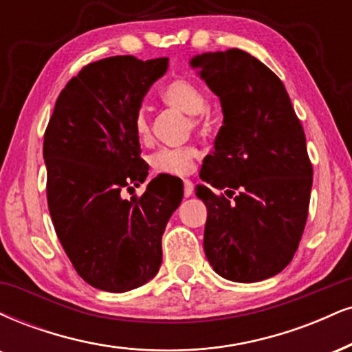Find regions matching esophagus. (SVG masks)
<instances>
[{"mask_svg": "<svg viewBox=\"0 0 352 352\" xmlns=\"http://www.w3.org/2000/svg\"><path fill=\"white\" fill-rule=\"evenodd\" d=\"M184 195L187 198L192 197V195H193V184H192V180H188V179L184 180Z\"/></svg>", "mask_w": 352, "mask_h": 352, "instance_id": "34e87169", "label": "esophagus"}]
</instances>
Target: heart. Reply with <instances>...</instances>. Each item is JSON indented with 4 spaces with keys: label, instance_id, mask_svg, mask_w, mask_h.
<instances>
[{
    "label": "heart",
    "instance_id": "heart-1",
    "mask_svg": "<svg viewBox=\"0 0 352 352\" xmlns=\"http://www.w3.org/2000/svg\"><path fill=\"white\" fill-rule=\"evenodd\" d=\"M162 100L167 107L190 114V126H193V128H198L201 124L203 116H205L206 108H208V101H206V96L201 88L187 78L172 80L162 90ZM133 126L139 141H149L152 124L146 107H139L135 109ZM197 157L198 151L193 146L160 147L159 151H155L151 155V165L154 170L162 173L187 175L193 170V164Z\"/></svg>",
    "mask_w": 352,
    "mask_h": 352
}]
</instances>
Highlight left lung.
<instances>
[{
    "mask_svg": "<svg viewBox=\"0 0 352 352\" xmlns=\"http://www.w3.org/2000/svg\"><path fill=\"white\" fill-rule=\"evenodd\" d=\"M198 69L223 108V126L198 185L205 201L206 259L232 282L282 272L302 239L313 167L302 122L280 78L239 49L197 55Z\"/></svg>",
    "mask_w": 352,
    "mask_h": 352,
    "instance_id": "1",
    "label": "left lung"
}]
</instances>
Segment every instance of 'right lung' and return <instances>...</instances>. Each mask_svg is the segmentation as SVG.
<instances>
[{
    "instance_id": "add662e5",
    "label": "right lung",
    "mask_w": 352,
    "mask_h": 352,
    "mask_svg": "<svg viewBox=\"0 0 352 352\" xmlns=\"http://www.w3.org/2000/svg\"><path fill=\"white\" fill-rule=\"evenodd\" d=\"M167 67V57L133 55L88 63L60 91L45 129L50 218L77 274L95 289L128 292L159 272L162 234L184 197L159 175L141 197L122 198L147 177L133 118Z\"/></svg>"
}]
</instances>
